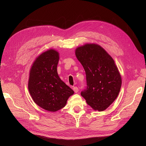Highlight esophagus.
<instances>
[{"label": "esophagus", "mask_w": 146, "mask_h": 146, "mask_svg": "<svg viewBox=\"0 0 146 146\" xmlns=\"http://www.w3.org/2000/svg\"><path fill=\"white\" fill-rule=\"evenodd\" d=\"M73 90L75 92H76V93H77V92L78 91V88L77 86H74L73 88Z\"/></svg>", "instance_id": "1"}]
</instances>
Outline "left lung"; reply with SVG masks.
I'll use <instances>...</instances> for the list:
<instances>
[{
  "label": "left lung",
  "mask_w": 146,
  "mask_h": 146,
  "mask_svg": "<svg viewBox=\"0 0 146 146\" xmlns=\"http://www.w3.org/2000/svg\"><path fill=\"white\" fill-rule=\"evenodd\" d=\"M75 53L86 76L87 88L81 96L94 110L104 111L116 100L122 85L114 61L103 47L94 43L79 46Z\"/></svg>",
  "instance_id": "1"
}]
</instances>
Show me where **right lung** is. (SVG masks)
<instances>
[{
  "label": "right lung",
  "mask_w": 146,
  "mask_h": 146,
  "mask_svg": "<svg viewBox=\"0 0 146 146\" xmlns=\"http://www.w3.org/2000/svg\"><path fill=\"white\" fill-rule=\"evenodd\" d=\"M58 52L50 48L36 57L30 69L28 88L39 107L55 112L63 108L74 91L61 80L57 72Z\"/></svg>",
  "instance_id": "add662e5"
}]
</instances>
